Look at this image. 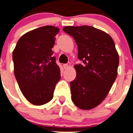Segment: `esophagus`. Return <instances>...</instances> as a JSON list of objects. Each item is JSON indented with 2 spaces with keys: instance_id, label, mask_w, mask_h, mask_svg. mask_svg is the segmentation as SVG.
I'll return each instance as SVG.
<instances>
[{
  "instance_id": "1",
  "label": "esophagus",
  "mask_w": 133,
  "mask_h": 133,
  "mask_svg": "<svg viewBox=\"0 0 133 133\" xmlns=\"http://www.w3.org/2000/svg\"><path fill=\"white\" fill-rule=\"evenodd\" d=\"M70 63H65V64H63V68H64V69H68L69 68V67H70Z\"/></svg>"
}]
</instances>
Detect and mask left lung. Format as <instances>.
Returning a JSON list of instances; mask_svg holds the SVG:
<instances>
[{
    "mask_svg": "<svg viewBox=\"0 0 133 133\" xmlns=\"http://www.w3.org/2000/svg\"><path fill=\"white\" fill-rule=\"evenodd\" d=\"M78 46L76 76L70 82L71 98L79 109L89 110L104 100L117 76L119 55L109 34L91 26L63 29Z\"/></svg>",
    "mask_w": 133,
    "mask_h": 133,
    "instance_id": "8db88e82",
    "label": "left lung"
}]
</instances>
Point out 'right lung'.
Instances as JSON below:
<instances>
[{
    "label": "right lung",
    "mask_w": 133,
    "mask_h": 133,
    "mask_svg": "<svg viewBox=\"0 0 133 133\" xmlns=\"http://www.w3.org/2000/svg\"><path fill=\"white\" fill-rule=\"evenodd\" d=\"M59 31L54 26L29 31L19 39L13 52L16 81L24 96L35 105L52 99L56 84L61 78L52 50Z\"/></svg>",
    "instance_id": "add662e5"
}]
</instances>
